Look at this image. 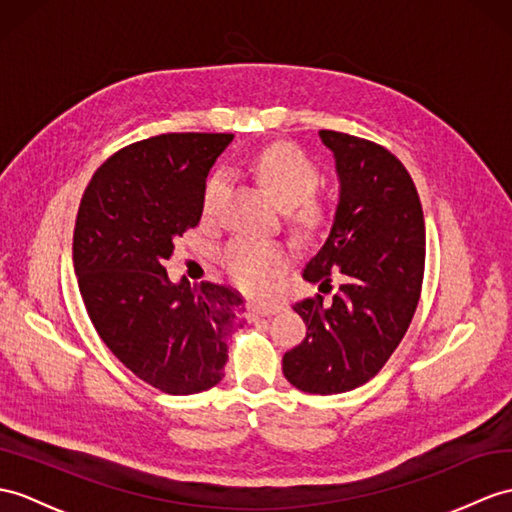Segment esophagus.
I'll return each mask as SVG.
<instances>
[{"label":"esophagus","mask_w":512,"mask_h":512,"mask_svg":"<svg viewBox=\"0 0 512 512\" xmlns=\"http://www.w3.org/2000/svg\"><path fill=\"white\" fill-rule=\"evenodd\" d=\"M277 312H281V305H255V303L246 305V318L248 320H255L259 316H272Z\"/></svg>","instance_id":"obj_1"}]
</instances>
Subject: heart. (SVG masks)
<instances>
[{"mask_svg":"<svg viewBox=\"0 0 512 512\" xmlns=\"http://www.w3.org/2000/svg\"><path fill=\"white\" fill-rule=\"evenodd\" d=\"M253 170L268 192L283 207H288L290 218L305 229H312L323 220V207L312 198L318 187V170L310 157L288 144H275L257 154ZM227 187V174L216 170L202 192V211L213 216L218 200ZM222 264L229 275L248 292H266L272 279L288 264V251L279 242L253 240V237H235L224 248Z\"/></svg>","mask_w":512,"mask_h":512,"instance_id":"obj_1","label":"heart"}]
</instances>
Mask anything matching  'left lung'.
Wrapping results in <instances>:
<instances>
[{
  "mask_svg": "<svg viewBox=\"0 0 512 512\" xmlns=\"http://www.w3.org/2000/svg\"><path fill=\"white\" fill-rule=\"evenodd\" d=\"M334 152L338 207L325 244L303 279L330 291L303 299L294 312L305 338L283 355V375L310 395H338L366 384L399 347L419 305L425 270V220L408 170L386 148L320 130Z\"/></svg>",
  "mask_w": 512,
  "mask_h": 512,
  "instance_id": "1",
  "label": "left lung"
}]
</instances>
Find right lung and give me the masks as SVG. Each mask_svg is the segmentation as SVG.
<instances>
[{
  "instance_id": "add662e5",
  "label": "right lung",
  "mask_w": 512,
  "mask_h": 512,
  "mask_svg": "<svg viewBox=\"0 0 512 512\" xmlns=\"http://www.w3.org/2000/svg\"><path fill=\"white\" fill-rule=\"evenodd\" d=\"M224 133H170L115 152L93 174L74 229V268L91 323L128 371L168 395L224 377L242 296L218 283H172L163 261L202 216Z\"/></svg>"
}]
</instances>
